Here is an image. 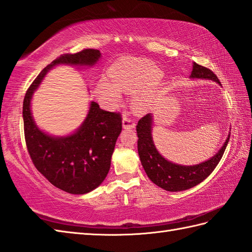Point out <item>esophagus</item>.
Masks as SVG:
<instances>
[{
    "instance_id": "esophagus-1",
    "label": "esophagus",
    "mask_w": 252,
    "mask_h": 252,
    "mask_svg": "<svg viewBox=\"0 0 252 252\" xmlns=\"http://www.w3.org/2000/svg\"><path fill=\"white\" fill-rule=\"evenodd\" d=\"M122 126L125 129H134L135 127V120L129 115H125L122 119Z\"/></svg>"
}]
</instances>
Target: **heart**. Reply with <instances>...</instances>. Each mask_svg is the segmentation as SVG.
Returning a JSON list of instances; mask_svg holds the SVG:
<instances>
[{"label": "heart", "mask_w": 252, "mask_h": 252, "mask_svg": "<svg viewBox=\"0 0 252 252\" xmlns=\"http://www.w3.org/2000/svg\"><path fill=\"white\" fill-rule=\"evenodd\" d=\"M154 67L151 63L142 60H121L109 69V78L111 83L107 80H100L97 85L99 97L117 103L120 100V91L126 93H135L141 89L147 80L155 77ZM142 99H137L141 103Z\"/></svg>", "instance_id": "1"}]
</instances>
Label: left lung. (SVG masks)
Listing matches in <instances>:
<instances>
[{
    "label": "left lung",
    "instance_id": "8db88e82",
    "mask_svg": "<svg viewBox=\"0 0 252 252\" xmlns=\"http://www.w3.org/2000/svg\"><path fill=\"white\" fill-rule=\"evenodd\" d=\"M191 78L209 79L221 85L220 80L212 70L192 63ZM137 132V151L144 170L153 183L169 191H181L191 189L207 179L220 162L225 152L229 135L220 151L211 159L197 165H180L165 160L154 145L152 137V115L148 114L141 118L136 126Z\"/></svg>",
    "mask_w": 252,
    "mask_h": 252
}]
</instances>
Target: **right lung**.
Returning a JSON list of instances; mask_svg holds the SVG:
<instances>
[{"label": "right lung", "instance_id": "1", "mask_svg": "<svg viewBox=\"0 0 252 252\" xmlns=\"http://www.w3.org/2000/svg\"><path fill=\"white\" fill-rule=\"evenodd\" d=\"M100 52L85 49L76 54H63L47 65L31 83L24 98L25 140L34 167L57 189L80 195L95 189L108 174L111 155L122 130L119 111H107L91 104L81 127L67 137H53L37 129L32 119L30 100L46 72L58 63L94 65Z\"/></svg>", "mask_w": 252, "mask_h": 252}]
</instances>
